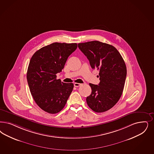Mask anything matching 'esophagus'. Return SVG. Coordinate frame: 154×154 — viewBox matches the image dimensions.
Returning a JSON list of instances; mask_svg holds the SVG:
<instances>
[{"label": "esophagus", "mask_w": 154, "mask_h": 154, "mask_svg": "<svg viewBox=\"0 0 154 154\" xmlns=\"http://www.w3.org/2000/svg\"><path fill=\"white\" fill-rule=\"evenodd\" d=\"M81 85V84H79V83H74V86L75 87H79Z\"/></svg>", "instance_id": "34e87169"}]
</instances>
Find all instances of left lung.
Wrapping results in <instances>:
<instances>
[{
    "instance_id": "obj_1",
    "label": "left lung",
    "mask_w": 154,
    "mask_h": 154,
    "mask_svg": "<svg viewBox=\"0 0 154 154\" xmlns=\"http://www.w3.org/2000/svg\"><path fill=\"white\" fill-rule=\"evenodd\" d=\"M78 47L89 60L91 67L100 72L99 84H89L91 93L86 98L87 104L96 112L107 111L122 96L127 74L125 63L112 45L92 41L79 43Z\"/></svg>"
}]
</instances>
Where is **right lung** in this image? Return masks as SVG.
Masks as SVG:
<instances>
[{
	"mask_svg": "<svg viewBox=\"0 0 154 154\" xmlns=\"http://www.w3.org/2000/svg\"><path fill=\"white\" fill-rule=\"evenodd\" d=\"M77 48L76 43L53 42L37 51L31 58L27 81L34 101L44 111L56 114L65 105L74 85L57 80L56 74L64 69Z\"/></svg>",
	"mask_w": 154,
	"mask_h": 154,
	"instance_id": "add662e5",
	"label": "right lung"
}]
</instances>
